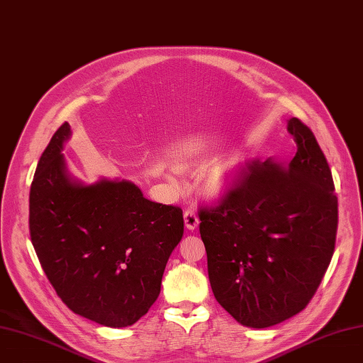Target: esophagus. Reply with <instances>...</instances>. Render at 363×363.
I'll list each match as a JSON object with an SVG mask.
<instances>
[{"mask_svg":"<svg viewBox=\"0 0 363 363\" xmlns=\"http://www.w3.org/2000/svg\"><path fill=\"white\" fill-rule=\"evenodd\" d=\"M184 220H185V227L188 228V230H196L197 227H199V216H197V213H196V211L194 209H186L185 212H184Z\"/></svg>","mask_w":363,"mask_h":363,"instance_id":"esophagus-1","label":"esophagus"}]
</instances>
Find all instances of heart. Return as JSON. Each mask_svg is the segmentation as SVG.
Listing matches in <instances>:
<instances>
[{
	"mask_svg": "<svg viewBox=\"0 0 363 363\" xmlns=\"http://www.w3.org/2000/svg\"><path fill=\"white\" fill-rule=\"evenodd\" d=\"M235 184V167L234 164L224 162L213 166L206 179H204V191L212 199L225 197Z\"/></svg>",
	"mask_w": 363,
	"mask_h": 363,
	"instance_id": "1",
	"label": "heart"
}]
</instances>
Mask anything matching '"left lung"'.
Here are the masks:
<instances>
[{"label": "left lung", "instance_id": "obj_1", "mask_svg": "<svg viewBox=\"0 0 363 363\" xmlns=\"http://www.w3.org/2000/svg\"><path fill=\"white\" fill-rule=\"evenodd\" d=\"M296 152L286 169L247 164L233 190L201 209L200 235L216 301L247 328H269L310 303L335 249L338 200L307 125L288 120Z\"/></svg>", "mask_w": 363, "mask_h": 363}]
</instances>
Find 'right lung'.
Instances as JSON below:
<instances>
[{"instance_id": "1", "label": "right lung", "mask_w": 363, "mask_h": 363, "mask_svg": "<svg viewBox=\"0 0 363 363\" xmlns=\"http://www.w3.org/2000/svg\"><path fill=\"white\" fill-rule=\"evenodd\" d=\"M69 138L64 123L40 157L29 193L30 242L69 310L104 326H130L160 294L184 234L182 209L145 199L125 179H75L62 154Z\"/></svg>"}]
</instances>
